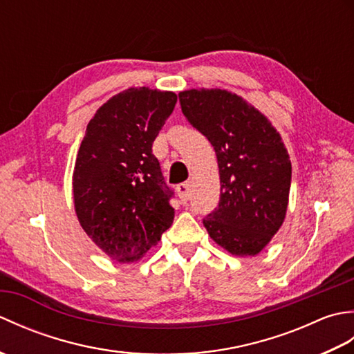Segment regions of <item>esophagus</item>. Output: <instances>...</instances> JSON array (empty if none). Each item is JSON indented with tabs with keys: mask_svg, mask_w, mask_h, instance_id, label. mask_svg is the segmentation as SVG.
I'll return each mask as SVG.
<instances>
[{
	"mask_svg": "<svg viewBox=\"0 0 354 354\" xmlns=\"http://www.w3.org/2000/svg\"><path fill=\"white\" fill-rule=\"evenodd\" d=\"M176 192H178V196L181 199L183 204H185L187 201L190 198V193H189V184L183 183V184H178L176 185Z\"/></svg>",
	"mask_w": 354,
	"mask_h": 354,
	"instance_id": "1",
	"label": "esophagus"
}]
</instances>
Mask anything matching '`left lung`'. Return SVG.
<instances>
[{
	"instance_id": "obj_1",
	"label": "left lung",
	"mask_w": 354,
	"mask_h": 354,
	"mask_svg": "<svg viewBox=\"0 0 354 354\" xmlns=\"http://www.w3.org/2000/svg\"><path fill=\"white\" fill-rule=\"evenodd\" d=\"M189 123L214 147L221 201L204 219L209 237L232 255H257L284 222L292 165L280 133L242 97L225 89L179 93Z\"/></svg>"
}]
</instances>
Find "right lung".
Listing matches in <instances>:
<instances>
[{
	"instance_id": "right-lung-1",
	"label": "right lung",
	"mask_w": 354,
	"mask_h": 354,
	"mask_svg": "<svg viewBox=\"0 0 354 354\" xmlns=\"http://www.w3.org/2000/svg\"><path fill=\"white\" fill-rule=\"evenodd\" d=\"M176 100L170 91L129 88L86 126L73 173L74 208L89 239L117 261L140 260L175 217L152 145Z\"/></svg>"
}]
</instances>
